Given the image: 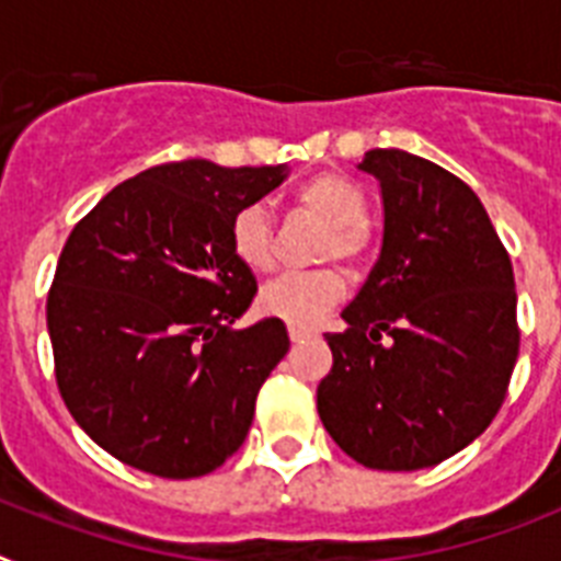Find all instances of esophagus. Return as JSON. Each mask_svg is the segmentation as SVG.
Listing matches in <instances>:
<instances>
[{"label": "esophagus", "instance_id": "obj_1", "mask_svg": "<svg viewBox=\"0 0 561 561\" xmlns=\"http://www.w3.org/2000/svg\"><path fill=\"white\" fill-rule=\"evenodd\" d=\"M287 335H290V341H294V344H301V341H308L310 335V330H305V328H290L287 330Z\"/></svg>", "mask_w": 561, "mask_h": 561}]
</instances>
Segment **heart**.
Returning a JSON list of instances; mask_svg holds the SVG:
<instances>
[{
    "mask_svg": "<svg viewBox=\"0 0 561 561\" xmlns=\"http://www.w3.org/2000/svg\"><path fill=\"white\" fill-rule=\"evenodd\" d=\"M294 203L328 226L319 248L324 260L335 256L350 265H362L367 260L373 248V233L364 222L367 194L350 174L319 172L301 180L294 188ZM228 242H231L233 260L248 267L251 274H267L274 267V231L260 206H245L233 214ZM344 290H347V279L333 265L282 274L262 287L260 308L287 324L310 328L324 319L333 305H339Z\"/></svg>",
    "mask_w": 561,
    "mask_h": 561,
    "instance_id": "1",
    "label": "heart"
}]
</instances>
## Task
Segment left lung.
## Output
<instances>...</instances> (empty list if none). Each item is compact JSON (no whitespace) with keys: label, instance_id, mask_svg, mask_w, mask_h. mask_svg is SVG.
I'll use <instances>...</instances> for the list:
<instances>
[{"label":"left lung","instance_id":"left-lung-1","mask_svg":"<svg viewBox=\"0 0 561 561\" xmlns=\"http://www.w3.org/2000/svg\"><path fill=\"white\" fill-rule=\"evenodd\" d=\"M383 245L328 333L316 407L341 451L378 471L437 466L494 421L519 355L514 267L483 203L443 165L373 149Z\"/></svg>","mask_w":561,"mask_h":561}]
</instances>
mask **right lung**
I'll use <instances>...</instances> for the list:
<instances>
[{
	"label": "right lung",
	"mask_w": 561,
	"mask_h": 561,
	"mask_svg": "<svg viewBox=\"0 0 561 561\" xmlns=\"http://www.w3.org/2000/svg\"><path fill=\"white\" fill-rule=\"evenodd\" d=\"M285 165L180 160L124 180L76 222L47 294L56 383L70 415L133 469L188 480L240 449L290 341L282 319L231 324L256 279L233 260V214Z\"/></svg>",
	"instance_id": "obj_1"
}]
</instances>
